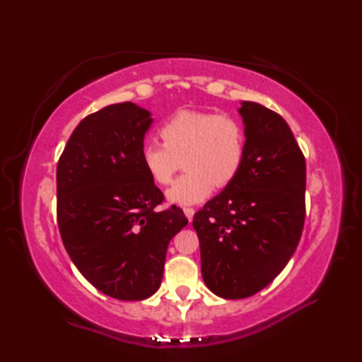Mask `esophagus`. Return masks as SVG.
Masks as SVG:
<instances>
[{
    "label": "esophagus",
    "mask_w": 362,
    "mask_h": 362,
    "mask_svg": "<svg viewBox=\"0 0 362 362\" xmlns=\"http://www.w3.org/2000/svg\"><path fill=\"white\" fill-rule=\"evenodd\" d=\"M183 214H185L187 218L189 220V222H192L193 216H194V209H193V207H185V209H183Z\"/></svg>",
    "instance_id": "34e87169"
}]
</instances>
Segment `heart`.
Segmentation results:
<instances>
[{
	"label": "heart",
	"mask_w": 362,
	"mask_h": 362,
	"mask_svg": "<svg viewBox=\"0 0 362 362\" xmlns=\"http://www.w3.org/2000/svg\"><path fill=\"white\" fill-rule=\"evenodd\" d=\"M161 142L148 140L140 148V159L151 180L169 185L183 161L187 170L168 192L169 203L198 204L214 188L236 179L246 158V131L240 119L182 110L159 127Z\"/></svg>",
	"instance_id": "b5f03b06"
}]
</instances>
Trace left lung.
<instances>
[{
	"label": "left lung",
	"instance_id": "obj_1",
	"mask_svg": "<svg viewBox=\"0 0 362 362\" xmlns=\"http://www.w3.org/2000/svg\"><path fill=\"white\" fill-rule=\"evenodd\" d=\"M238 112L246 131L243 168L193 217L204 283L230 300L254 296L283 272L305 223V156L289 124L255 102Z\"/></svg>",
	"mask_w": 362,
	"mask_h": 362
}]
</instances>
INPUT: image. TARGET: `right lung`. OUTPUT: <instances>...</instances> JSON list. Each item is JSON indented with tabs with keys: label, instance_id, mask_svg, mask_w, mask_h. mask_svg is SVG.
I'll list each match as a JSON object with an SVG mask.
<instances>
[{
	"label": "right lung",
	"instance_id": "right-lung-1",
	"mask_svg": "<svg viewBox=\"0 0 362 362\" xmlns=\"http://www.w3.org/2000/svg\"><path fill=\"white\" fill-rule=\"evenodd\" d=\"M153 122L132 102L86 116L57 164V223L79 273L105 296L144 300L161 286L168 246L188 223L146 173L140 148Z\"/></svg>",
	"mask_w": 362,
	"mask_h": 362
}]
</instances>
